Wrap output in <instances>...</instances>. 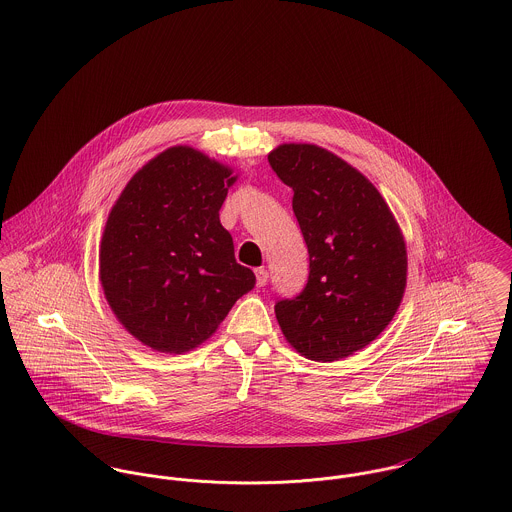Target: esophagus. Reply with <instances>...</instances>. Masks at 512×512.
<instances>
[{
  "label": "esophagus",
  "mask_w": 512,
  "mask_h": 512,
  "mask_svg": "<svg viewBox=\"0 0 512 512\" xmlns=\"http://www.w3.org/2000/svg\"><path fill=\"white\" fill-rule=\"evenodd\" d=\"M255 277H257V286H265L267 281H269V273H267V269H265V267L255 269Z\"/></svg>",
  "instance_id": "1"
}]
</instances>
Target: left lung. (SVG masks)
Returning <instances> with one entry per match:
<instances>
[{
    "instance_id": "1",
    "label": "left lung",
    "mask_w": 512,
    "mask_h": 512,
    "mask_svg": "<svg viewBox=\"0 0 512 512\" xmlns=\"http://www.w3.org/2000/svg\"><path fill=\"white\" fill-rule=\"evenodd\" d=\"M269 165L292 188L310 255L304 290L275 304L286 341L312 361H338L375 340L397 314L406 245L379 190L338 155L284 143Z\"/></svg>"
}]
</instances>
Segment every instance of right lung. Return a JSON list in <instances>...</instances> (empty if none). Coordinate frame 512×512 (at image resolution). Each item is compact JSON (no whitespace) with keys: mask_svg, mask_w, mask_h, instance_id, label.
I'll use <instances>...</instances> for the list:
<instances>
[{"mask_svg":"<svg viewBox=\"0 0 512 512\" xmlns=\"http://www.w3.org/2000/svg\"><path fill=\"white\" fill-rule=\"evenodd\" d=\"M231 172L192 147H171L133 174L108 216L104 294L123 328L151 349L198 347L255 286L220 224Z\"/></svg>","mask_w":512,"mask_h":512,"instance_id":"right-lung-1","label":"right lung"}]
</instances>
